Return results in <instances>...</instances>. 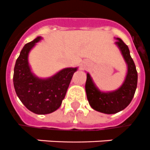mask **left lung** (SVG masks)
Listing matches in <instances>:
<instances>
[{
    "label": "left lung",
    "instance_id": "8db88e82",
    "mask_svg": "<svg viewBox=\"0 0 150 150\" xmlns=\"http://www.w3.org/2000/svg\"><path fill=\"white\" fill-rule=\"evenodd\" d=\"M115 42L127 65L126 76L122 84L111 91H102L94 83L89 73H87L85 90L89 105L101 113L111 115L124 110L132 100L137 87L138 74L136 65L130 56L129 47L119 38Z\"/></svg>",
    "mask_w": 150,
    "mask_h": 150
}]
</instances>
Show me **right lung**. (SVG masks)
I'll return each mask as SVG.
<instances>
[{"mask_svg": "<svg viewBox=\"0 0 150 150\" xmlns=\"http://www.w3.org/2000/svg\"><path fill=\"white\" fill-rule=\"evenodd\" d=\"M42 39L39 36L25 45L17 59L13 76L17 96L29 111L37 115L50 114L60 107L73 75L78 69L63 68L47 78L37 76L32 71L28 55Z\"/></svg>", "mask_w": 150, "mask_h": 150, "instance_id": "add662e5", "label": "right lung"}]
</instances>
